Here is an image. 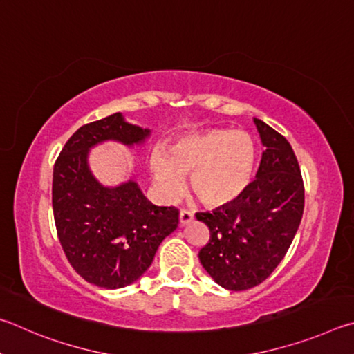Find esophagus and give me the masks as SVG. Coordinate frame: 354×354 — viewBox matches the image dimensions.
Listing matches in <instances>:
<instances>
[{
	"instance_id": "1",
	"label": "esophagus",
	"mask_w": 354,
	"mask_h": 354,
	"mask_svg": "<svg viewBox=\"0 0 354 354\" xmlns=\"http://www.w3.org/2000/svg\"><path fill=\"white\" fill-rule=\"evenodd\" d=\"M194 214L189 212V209H180V216H178V221H180V225L188 224V222L193 221Z\"/></svg>"
}]
</instances>
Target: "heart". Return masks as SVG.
Wrapping results in <instances>:
<instances>
[{
  "label": "heart",
  "mask_w": 354,
  "mask_h": 354,
  "mask_svg": "<svg viewBox=\"0 0 354 354\" xmlns=\"http://www.w3.org/2000/svg\"><path fill=\"white\" fill-rule=\"evenodd\" d=\"M257 158V142L250 133L209 129L177 140L169 151L155 149L151 172L155 188L166 202L183 194V176H191L197 199L208 207H222L236 201L249 187Z\"/></svg>",
  "instance_id": "heart-1"
}]
</instances>
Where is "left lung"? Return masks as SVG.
<instances>
[{"label": "left lung", "instance_id": "8db88e82", "mask_svg": "<svg viewBox=\"0 0 354 354\" xmlns=\"http://www.w3.org/2000/svg\"><path fill=\"white\" fill-rule=\"evenodd\" d=\"M263 152L257 178L236 201L212 213H196L209 228L201 264L228 290H245L270 277L299 230L305 187L289 141L261 120H253Z\"/></svg>", "mask_w": 354, "mask_h": 354}]
</instances>
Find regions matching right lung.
Here are the masks:
<instances>
[{"instance_id":"right-lung-1","label":"right lung","mask_w":354,"mask_h":354,"mask_svg":"<svg viewBox=\"0 0 354 354\" xmlns=\"http://www.w3.org/2000/svg\"><path fill=\"white\" fill-rule=\"evenodd\" d=\"M149 135L121 113L79 127L54 163L53 212L62 249L73 269L99 288L118 289L145 274L158 245L178 224L176 207H157L129 180L102 187L88 169V149L115 140L140 145Z\"/></svg>"}]
</instances>
